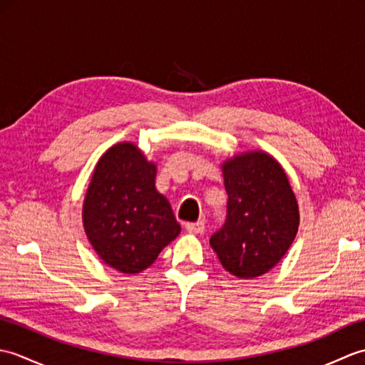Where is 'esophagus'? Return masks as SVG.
<instances>
[{"instance_id":"obj_1","label":"esophagus","mask_w":365,"mask_h":365,"mask_svg":"<svg viewBox=\"0 0 365 365\" xmlns=\"http://www.w3.org/2000/svg\"><path fill=\"white\" fill-rule=\"evenodd\" d=\"M185 229H187L190 234H202L204 229H205V224L202 221L187 222V224H185Z\"/></svg>"}]
</instances>
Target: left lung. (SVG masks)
<instances>
[{
  "mask_svg": "<svg viewBox=\"0 0 365 365\" xmlns=\"http://www.w3.org/2000/svg\"><path fill=\"white\" fill-rule=\"evenodd\" d=\"M222 177L227 218L210 245L230 274L254 279L276 267L297 237V197L282 166L262 150L224 161Z\"/></svg>",
  "mask_w": 365,
  "mask_h": 365,
  "instance_id": "obj_1",
  "label": "left lung"
}]
</instances>
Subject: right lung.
<instances>
[{
  "label": "right lung",
  "instance_id": "right-lung-1",
  "mask_svg": "<svg viewBox=\"0 0 365 365\" xmlns=\"http://www.w3.org/2000/svg\"><path fill=\"white\" fill-rule=\"evenodd\" d=\"M157 165L133 143L110 147L98 160L83 204L89 243L106 265L136 274L180 234L168 199L155 188Z\"/></svg>",
  "mask_w": 365,
  "mask_h": 365
}]
</instances>
